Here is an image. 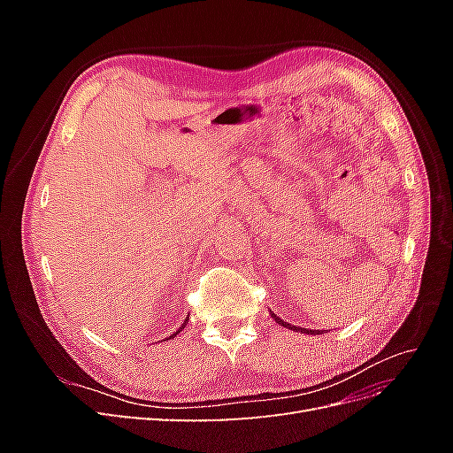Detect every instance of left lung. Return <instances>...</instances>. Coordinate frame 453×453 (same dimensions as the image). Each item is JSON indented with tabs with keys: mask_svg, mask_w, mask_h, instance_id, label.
<instances>
[{
	"mask_svg": "<svg viewBox=\"0 0 453 453\" xmlns=\"http://www.w3.org/2000/svg\"><path fill=\"white\" fill-rule=\"evenodd\" d=\"M270 313H272V311H270ZM272 318L276 319V323H278V325H281V326H287V328H291V331H296V333H306V334H318V333H319V331H306V328H300V326L289 325V323H287V321H283L281 318H278L276 313H272Z\"/></svg>",
	"mask_w": 453,
	"mask_h": 453,
	"instance_id": "left-lung-1",
	"label": "left lung"
}]
</instances>
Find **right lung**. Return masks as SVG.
Segmentation results:
<instances>
[{
	"instance_id": "add662e5",
	"label": "right lung",
	"mask_w": 453,
	"mask_h": 453,
	"mask_svg": "<svg viewBox=\"0 0 453 453\" xmlns=\"http://www.w3.org/2000/svg\"><path fill=\"white\" fill-rule=\"evenodd\" d=\"M187 321H188V319H187ZM187 321H185V323H183V325H181V326H180V331H175V334H172V336H170V338H173V336H177V333H181V328H185V325H187ZM166 340H168V338H166Z\"/></svg>"
}]
</instances>
